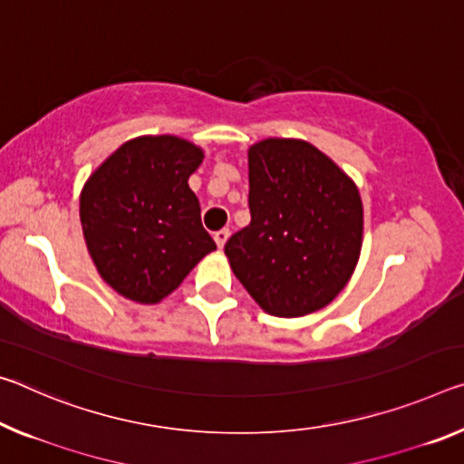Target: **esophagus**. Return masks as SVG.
Returning a JSON list of instances; mask_svg holds the SVG:
<instances>
[{
    "label": "esophagus",
    "instance_id": "1",
    "mask_svg": "<svg viewBox=\"0 0 464 464\" xmlns=\"http://www.w3.org/2000/svg\"><path fill=\"white\" fill-rule=\"evenodd\" d=\"M229 235H231V231H229V229H220V231H217V233H215V241H217V246H218L220 249L225 247L227 239H229Z\"/></svg>",
    "mask_w": 464,
    "mask_h": 464
}]
</instances>
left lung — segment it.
<instances>
[{
	"mask_svg": "<svg viewBox=\"0 0 464 464\" xmlns=\"http://www.w3.org/2000/svg\"><path fill=\"white\" fill-rule=\"evenodd\" d=\"M247 159L252 223L225 244L235 276L272 315L320 310L347 285L362 252L355 183L304 140H262Z\"/></svg>",
	"mask_w": 464,
	"mask_h": 464,
	"instance_id": "left-lung-1",
	"label": "left lung"
}]
</instances>
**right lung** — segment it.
I'll return each mask as SVG.
<instances>
[{"mask_svg":"<svg viewBox=\"0 0 464 464\" xmlns=\"http://www.w3.org/2000/svg\"><path fill=\"white\" fill-rule=\"evenodd\" d=\"M202 163L198 146L144 136L120 146L91 175L80 220L101 276L138 304H157L217 249L202 227L188 178Z\"/></svg>","mask_w":464,"mask_h":464,"instance_id":"1","label":"right lung"}]
</instances>
